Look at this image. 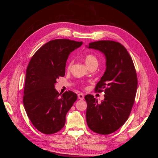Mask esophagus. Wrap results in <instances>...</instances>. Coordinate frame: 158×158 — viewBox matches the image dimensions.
I'll use <instances>...</instances> for the list:
<instances>
[{
    "label": "esophagus",
    "mask_w": 158,
    "mask_h": 158,
    "mask_svg": "<svg viewBox=\"0 0 158 158\" xmlns=\"http://www.w3.org/2000/svg\"><path fill=\"white\" fill-rule=\"evenodd\" d=\"M78 98L79 99H84V95L83 94L80 93V94H78Z\"/></svg>",
    "instance_id": "1"
}]
</instances>
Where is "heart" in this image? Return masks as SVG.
Returning <instances> with one entry per match:
<instances>
[{
    "mask_svg": "<svg viewBox=\"0 0 158 158\" xmlns=\"http://www.w3.org/2000/svg\"><path fill=\"white\" fill-rule=\"evenodd\" d=\"M85 62L86 64L89 66L93 64H98V60L97 57L92 54H88L84 56ZM73 64V59H70L67 63V69H70L72 65Z\"/></svg>",
    "mask_w": 158,
    "mask_h": 158,
    "instance_id": "b5f03b06",
    "label": "heart"
}]
</instances>
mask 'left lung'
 Instances as JSON below:
<instances>
[{
    "instance_id": "left-lung-1",
    "label": "left lung",
    "mask_w": 158,
    "mask_h": 158,
    "mask_svg": "<svg viewBox=\"0 0 158 158\" xmlns=\"http://www.w3.org/2000/svg\"><path fill=\"white\" fill-rule=\"evenodd\" d=\"M88 48L102 52L106 70L95 88L105 93L100 103L92 95L85 96L86 121L92 131L109 135L122 127L130 115L136 97L138 80L132 59L120 43L102 40L89 43Z\"/></svg>"
}]
</instances>
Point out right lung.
Wrapping results in <instances>:
<instances>
[{
    "mask_svg": "<svg viewBox=\"0 0 158 158\" xmlns=\"http://www.w3.org/2000/svg\"><path fill=\"white\" fill-rule=\"evenodd\" d=\"M82 41L59 39L47 42L33 55L26 70L23 103L28 118L45 135L59 132L66 114L77 99L72 91L61 95L55 88L56 79L65 75L66 62Z\"/></svg>",
    "mask_w": 158,
    "mask_h": 158,
    "instance_id": "1",
    "label": "right lung"
}]
</instances>
